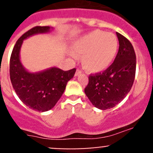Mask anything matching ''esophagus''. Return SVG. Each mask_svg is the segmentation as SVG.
Instances as JSON below:
<instances>
[{
	"label": "esophagus",
	"mask_w": 153,
	"mask_h": 153,
	"mask_svg": "<svg viewBox=\"0 0 153 153\" xmlns=\"http://www.w3.org/2000/svg\"><path fill=\"white\" fill-rule=\"evenodd\" d=\"M81 72H82V71H81V69H77L76 72H75V76H78V75H79L80 74H81Z\"/></svg>",
	"instance_id": "obj_1"
}]
</instances>
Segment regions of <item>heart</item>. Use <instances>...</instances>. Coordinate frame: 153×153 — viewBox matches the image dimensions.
<instances>
[{
	"label": "heart",
	"instance_id": "obj_1",
	"mask_svg": "<svg viewBox=\"0 0 153 153\" xmlns=\"http://www.w3.org/2000/svg\"><path fill=\"white\" fill-rule=\"evenodd\" d=\"M118 50V40L112 33L94 30L75 40L72 44L74 56H82L86 70L101 72L111 66Z\"/></svg>",
	"mask_w": 153,
	"mask_h": 153
}]
</instances>
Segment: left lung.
Returning <instances> with one entry per match:
<instances>
[{
	"mask_svg": "<svg viewBox=\"0 0 153 153\" xmlns=\"http://www.w3.org/2000/svg\"><path fill=\"white\" fill-rule=\"evenodd\" d=\"M119 49L114 62L102 73L89 76L84 89L93 106L100 109H111L119 104L132 88L135 76L136 56L127 38L116 32Z\"/></svg>",
	"mask_w": 153,
	"mask_h": 153,
	"instance_id": "obj_1",
	"label": "left lung"
}]
</instances>
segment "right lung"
Returning a JSON list of instances; mask_svg holds the SVG:
<instances>
[{"label": "right lung", "instance_id": "obj_1", "mask_svg": "<svg viewBox=\"0 0 153 153\" xmlns=\"http://www.w3.org/2000/svg\"><path fill=\"white\" fill-rule=\"evenodd\" d=\"M50 27H35L29 29L17 41L10 58L11 82L21 101L30 109L46 112L55 106L73 78L76 69L64 71L51 67L38 72H30L23 66L20 51L25 39L38 34L47 33Z\"/></svg>", "mask_w": 153, "mask_h": 153}]
</instances>
